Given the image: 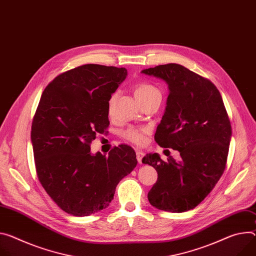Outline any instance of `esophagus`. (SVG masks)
<instances>
[{
	"instance_id": "1",
	"label": "esophagus",
	"mask_w": 256,
	"mask_h": 256,
	"mask_svg": "<svg viewBox=\"0 0 256 256\" xmlns=\"http://www.w3.org/2000/svg\"><path fill=\"white\" fill-rule=\"evenodd\" d=\"M136 159H138V162L140 164H142V159H143V157H144V152H142L141 150H136Z\"/></svg>"
}]
</instances>
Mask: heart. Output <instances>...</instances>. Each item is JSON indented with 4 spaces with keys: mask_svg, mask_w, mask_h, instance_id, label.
<instances>
[{
    "mask_svg": "<svg viewBox=\"0 0 256 256\" xmlns=\"http://www.w3.org/2000/svg\"><path fill=\"white\" fill-rule=\"evenodd\" d=\"M134 96L136 100L141 104L148 100L153 99L156 96H161L160 90L153 84L149 82H138L134 86ZM115 94H112L108 100V110H111L112 104L114 102ZM146 130L143 128H128L122 132L124 138L126 140L134 143V144H142L144 141V132Z\"/></svg>",
    "mask_w": 256,
    "mask_h": 256,
    "instance_id": "b5f03b06",
    "label": "heart"
}]
</instances>
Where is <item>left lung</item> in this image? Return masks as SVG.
I'll list each match as a JSON object with an SVG mask.
<instances>
[{"label":"left lung","mask_w":256,"mask_h":256,"mask_svg":"<svg viewBox=\"0 0 256 256\" xmlns=\"http://www.w3.org/2000/svg\"><path fill=\"white\" fill-rule=\"evenodd\" d=\"M142 74L164 80L170 94L155 134L161 147L180 152L164 161L158 153L142 159L158 178L148 193L160 210L184 212L195 208L212 192L224 174L232 126L216 86L182 65L170 63L144 69Z\"/></svg>","instance_id":"8db88e82"}]
</instances>
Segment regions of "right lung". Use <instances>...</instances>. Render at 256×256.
<instances>
[{"label":"right lung","instance_id":"obj_1","mask_svg":"<svg viewBox=\"0 0 256 256\" xmlns=\"http://www.w3.org/2000/svg\"><path fill=\"white\" fill-rule=\"evenodd\" d=\"M126 76V68L86 64L58 76L42 92L30 134L36 174L69 214L105 209L138 164L128 145L114 147L108 156L92 154L90 146L108 128V100Z\"/></svg>","mask_w":256,"mask_h":256}]
</instances>
